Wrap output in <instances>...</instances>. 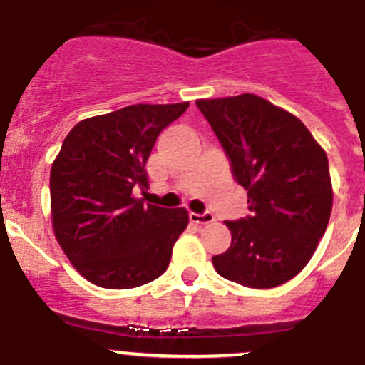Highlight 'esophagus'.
I'll list each match as a JSON object with an SVG mask.
<instances>
[{
	"mask_svg": "<svg viewBox=\"0 0 365 365\" xmlns=\"http://www.w3.org/2000/svg\"><path fill=\"white\" fill-rule=\"evenodd\" d=\"M189 219H190V222H194V225H208V222L215 221L214 214H210V212H205V214H196V212H190Z\"/></svg>",
	"mask_w": 365,
	"mask_h": 365,
	"instance_id": "34e87169",
	"label": "esophagus"
}]
</instances>
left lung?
Wrapping results in <instances>:
<instances>
[{
  "instance_id": "1",
  "label": "left lung",
  "mask_w": 365,
  "mask_h": 365,
  "mask_svg": "<svg viewBox=\"0 0 365 365\" xmlns=\"http://www.w3.org/2000/svg\"><path fill=\"white\" fill-rule=\"evenodd\" d=\"M196 105L247 190L251 212L225 221L232 244L212 264L244 287H278L309 264L327 232L334 203L327 153L296 115L255 94Z\"/></svg>"
}]
</instances>
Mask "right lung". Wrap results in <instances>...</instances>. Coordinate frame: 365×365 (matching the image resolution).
I'll return each instance as SVG.
<instances>
[{
	"label": "right lung",
	"instance_id": "obj_1",
	"mask_svg": "<svg viewBox=\"0 0 365 365\" xmlns=\"http://www.w3.org/2000/svg\"><path fill=\"white\" fill-rule=\"evenodd\" d=\"M187 107L130 105L83 119L63 139L49 176L53 232L91 284L133 289L168 269L189 212L144 205L133 189L148 187L155 140Z\"/></svg>",
	"mask_w": 365,
	"mask_h": 365
}]
</instances>
